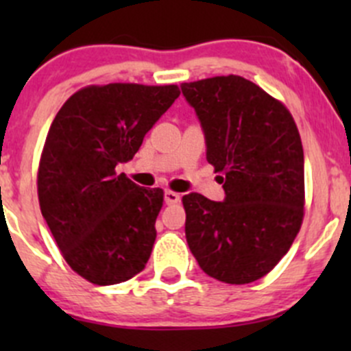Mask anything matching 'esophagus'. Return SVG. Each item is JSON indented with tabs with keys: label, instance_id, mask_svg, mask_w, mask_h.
Returning <instances> with one entry per match:
<instances>
[{
	"label": "esophagus",
	"instance_id": "obj_1",
	"mask_svg": "<svg viewBox=\"0 0 351 351\" xmlns=\"http://www.w3.org/2000/svg\"><path fill=\"white\" fill-rule=\"evenodd\" d=\"M165 202L168 205L178 204V202H180V193L171 192V190H166V192H165Z\"/></svg>",
	"mask_w": 351,
	"mask_h": 351
}]
</instances>
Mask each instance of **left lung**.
Segmentation results:
<instances>
[{
  "instance_id": "left-lung-1",
  "label": "left lung",
  "mask_w": 351,
  "mask_h": 351,
  "mask_svg": "<svg viewBox=\"0 0 351 351\" xmlns=\"http://www.w3.org/2000/svg\"><path fill=\"white\" fill-rule=\"evenodd\" d=\"M221 173L224 202L182 198L190 251L208 277L232 285L265 277L304 219V151L282 101L236 74L183 83Z\"/></svg>"
}]
</instances>
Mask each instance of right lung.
I'll return each mask as SVG.
<instances>
[{
	"mask_svg": "<svg viewBox=\"0 0 351 351\" xmlns=\"http://www.w3.org/2000/svg\"><path fill=\"white\" fill-rule=\"evenodd\" d=\"M178 97L176 84H90L52 120L38 204L66 263L91 284L129 280L149 260L165 192L141 189L115 168L134 158Z\"/></svg>",
	"mask_w": 351,
	"mask_h": 351,
	"instance_id": "1",
	"label": "right lung"
}]
</instances>
